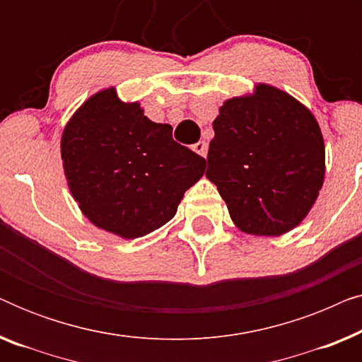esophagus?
<instances>
[{
  "instance_id": "obj_1",
  "label": "esophagus",
  "mask_w": 362,
  "mask_h": 362,
  "mask_svg": "<svg viewBox=\"0 0 362 362\" xmlns=\"http://www.w3.org/2000/svg\"><path fill=\"white\" fill-rule=\"evenodd\" d=\"M192 150H194L197 155H201L202 158H206L207 156V143L204 140L197 141L196 145H192Z\"/></svg>"
}]
</instances>
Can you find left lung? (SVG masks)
I'll list each match as a JSON object with an SVG mask.
<instances>
[{"instance_id": "1", "label": "left lung", "mask_w": 362, "mask_h": 362, "mask_svg": "<svg viewBox=\"0 0 362 362\" xmlns=\"http://www.w3.org/2000/svg\"><path fill=\"white\" fill-rule=\"evenodd\" d=\"M206 176L230 219L252 235H281L305 219L325 181V141L308 108L274 86L224 102L212 122Z\"/></svg>"}]
</instances>
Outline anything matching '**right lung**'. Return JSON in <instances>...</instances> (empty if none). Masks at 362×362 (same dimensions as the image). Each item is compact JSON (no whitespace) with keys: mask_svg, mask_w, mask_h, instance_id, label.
Returning <instances> with one entry per match:
<instances>
[{"mask_svg":"<svg viewBox=\"0 0 362 362\" xmlns=\"http://www.w3.org/2000/svg\"><path fill=\"white\" fill-rule=\"evenodd\" d=\"M168 123L122 102L115 87L87 98L64 127L61 156L69 189L98 229L136 239L175 217L206 160L173 140Z\"/></svg>","mask_w":362,"mask_h":362,"instance_id":"obj_1","label":"right lung"}]
</instances>
